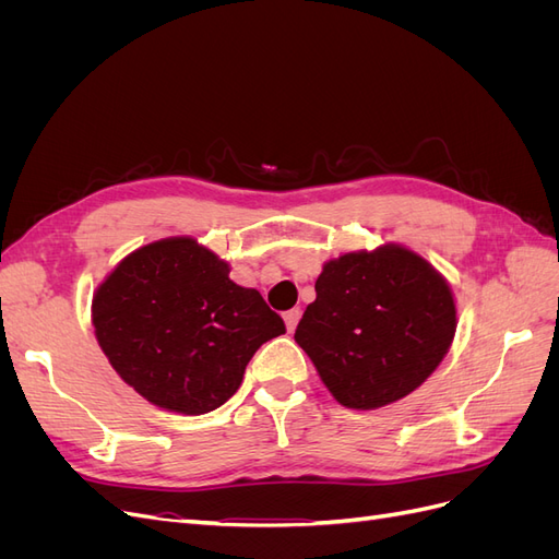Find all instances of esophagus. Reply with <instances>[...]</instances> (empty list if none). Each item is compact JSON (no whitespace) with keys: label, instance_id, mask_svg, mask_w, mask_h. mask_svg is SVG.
<instances>
[{"label":"esophagus","instance_id":"esophagus-1","mask_svg":"<svg viewBox=\"0 0 559 559\" xmlns=\"http://www.w3.org/2000/svg\"><path fill=\"white\" fill-rule=\"evenodd\" d=\"M298 319H300V310H289V312H284V324H286V331H294L296 329V324H298Z\"/></svg>","mask_w":559,"mask_h":559}]
</instances>
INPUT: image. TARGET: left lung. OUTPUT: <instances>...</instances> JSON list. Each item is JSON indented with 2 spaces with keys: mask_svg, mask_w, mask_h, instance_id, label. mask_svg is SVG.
Returning a JSON list of instances; mask_svg holds the SVG:
<instances>
[{
  "mask_svg": "<svg viewBox=\"0 0 559 559\" xmlns=\"http://www.w3.org/2000/svg\"><path fill=\"white\" fill-rule=\"evenodd\" d=\"M314 292L294 337L331 396L354 411L415 392L445 359L460 321L450 282L394 242L329 259Z\"/></svg>",
  "mask_w": 559,
  "mask_h": 559,
  "instance_id": "8db88e82",
  "label": "left lung"
}]
</instances>
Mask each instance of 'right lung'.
I'll use <instances>...</instances> for the list:
<instances>
[{
	"label": "right lung",
	"instance_id": "add662e5",
	"mask_svg": "<svg viewBox=\"0 0 559 559\" xmlns=\"http://www.w3.org/2000/svg\"><path fill=\"white\" fill-rule=\"evenodd\" d=\"M191 235L130 251L93 294L97 345L156 408L205 415L238 392L245 368L284 321Z\"/></svg>",
	"mask_w": 559,
	"mask_h": 559
}]
</instances>
